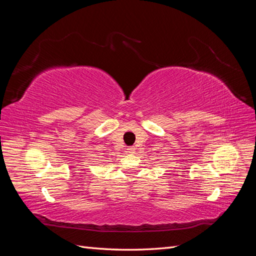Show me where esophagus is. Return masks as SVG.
I'll list each match as a JSON object with an SVG mask.
<instances>
[{
    "label": "esophagus",
    "mask_w": 256,
    "mask_h": 256,
    "mask_svg": "<svg viewBox=\"0 0 256 256\" xmlns=\"http://www.w3.org/2000/svg\"><path fill=\"white\" fill-rule=\"evenodd\" d=\"M134 152H136V148L134 146H130L127 148V152H129V154H134Z\"/></svg>",
    "instance_id": "34e87169"
}]
</instances>
